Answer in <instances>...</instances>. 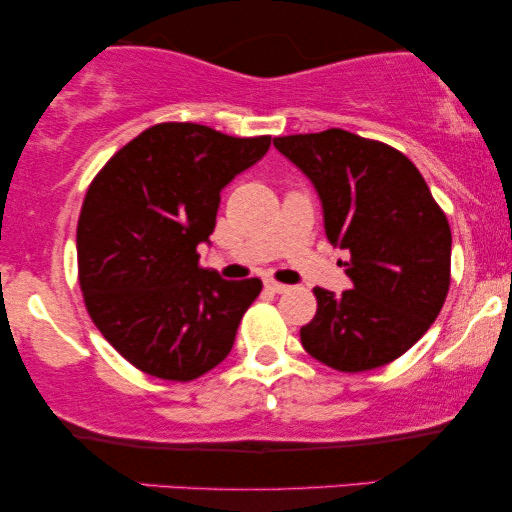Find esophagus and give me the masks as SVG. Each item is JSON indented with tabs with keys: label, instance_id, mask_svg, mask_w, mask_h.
Segmentation results:
<instances>
[{
	"label": "esophagus",
	"instance_id": "obj_1",
	"mask_svg": "<svg viewBox=\"0 0 512 512\" xmlns=\"http://www.w3.org/2000/svg\"><path fill=\"white\" fill-rule=\"evenodd\" d=\"M265 289L272 291V293H286V291H289V286L282 284V282H275V279H268V282H265Z\"/></svg>",
	"mask_w": 512,
	"mask_h": 512
}]
</instances>
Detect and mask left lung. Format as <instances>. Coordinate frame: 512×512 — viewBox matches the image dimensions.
Instances as JSON below:
<instances>
[{"instance_id":"left-lung-1","label":"left lung","mask_w":512,"mask_h":512,"mask_svg":"<svg viewBox=\"0 0 512 512\" xmlns=\"http://www.w3.org/2000/svg\"><path fill=\"white\" fill-rule=\"evenodd\" d=\"M312 181L352 289H314L317 314L300 328L305 352L342 373L380 368L436 321L450 289L452 233L426 181L401 151L331 128L275 137Z\"/></svg>"}]
</instances>
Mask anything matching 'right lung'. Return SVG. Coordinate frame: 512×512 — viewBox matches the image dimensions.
<instances>
[{
	"instance_id": "add662e5",
	"label": "right lung",
	"mask_w": 512,
	"mask_h": 512,
	"mask_svg": "<svg viewBox=\"0 0 512 512\" xmlns=\"http://www.w3.org/2000/svg\"><path fill=\"white\" fill-rule=\"evenodd\" d=\"M268 149V135L160 123L93 179L76 228L81 291L90 319L135 368L188 382L230 354L263 282L200 268L198 247L214 233L223 188Z\"/></svg>"
}]
</instances>
